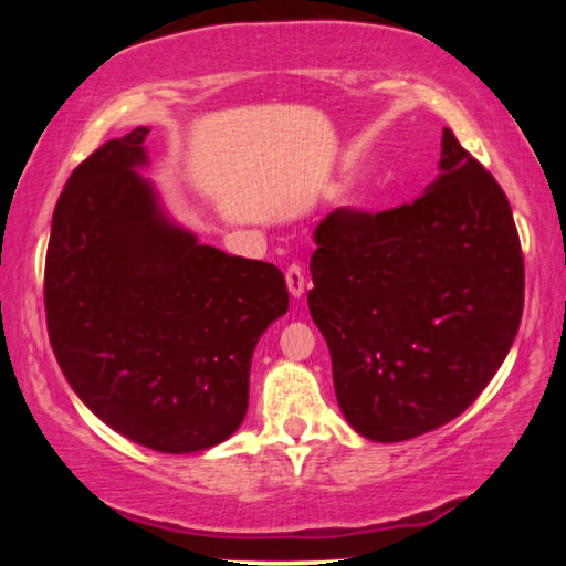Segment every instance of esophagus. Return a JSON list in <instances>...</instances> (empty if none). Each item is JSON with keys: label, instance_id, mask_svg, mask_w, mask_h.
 Listing matches in <instances>:
<instances>
[{"label": "esophagus", "instance_id": "obj_1", "mask_svg": "<svg viewBox=\"0 0 566 566\" xmlns=\"http://www.w3.org/2000/svg\"><path fill=\"white\" fill-rule=\"evenodd\" d=\"M285 283H289V291L293 298H301L304 296V289H306V273L301 265H291L285 270Z\"/></svg>", "mask_w": 566, "mask_h": 566}]
</instances>
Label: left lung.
<instances>
[{"instance_id": "1", "label": "left lung", "mask_w": 566, "mask_h": 566, "mask_svg": "<svg viewBox=\"0 0 566 566\" xmlns=\"http://www.w3.org/2000/svg\"><path fill=\"white\" fill-rule=\"evenodd\" d=\"M412 203L337 208L314 231L308 312L337 405L363 438L397 443L459 417L521 327L523 252L507 196L459 144Z\"/></svg>"}]
</instances>
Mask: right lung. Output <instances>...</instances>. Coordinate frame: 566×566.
<instances>
[{
	"mask_svg": "<svg viewBox=\"0 0 566 566\" xmlns=\"http://www.w3.org/2000/svg\"><path fill=\"white\" fill-rule=\"evenodd\" d=\"M149 128L74 169L53 211L45 324L84 405L161 453L227 440L247 415L254 345L289 312L270 262L231 258L167 219L146 167Z\"/></svg>",
	"mask_w": 566,
	"mask_h": 566,
	"instance_id": "obj_1",
	"label": "right lung"
}]
</instances>
